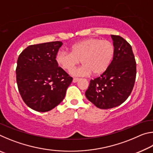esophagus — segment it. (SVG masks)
<instances>
[{"label":"esophagus","mask_w":153,"mask_h":153,"mask_svg":"<svg viewBox=\"0 0 153 153\" xmlns=\"http://www.w3.org/2000/svg\"><path fill=\"white\" fill-rule=\"evenodd\" d=\"M79 80V78H76V77H75V78L73 79V82H74V83H76V82H78Z\"/></svg>","instance_id":"34e87169"}]
</instances>
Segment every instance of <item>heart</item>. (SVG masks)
Wrapping results in <instances>:
<instances>
[{
	"instance_id": "obj_1",
	"label": "heart",
	"mask_w": 153,
	"mask_h": 153,
	"mask_svg": "<svg viewBox=\"0 0 153 153\" xmlns=\"http://www.w3.org/2000/svg\"><path fill=\"white\" fill-rule=\"evenodd\" d=\"M115 55V46L108 40L88 38L75 43L70 52L59 51L55 60L58 65L71 71L81 60L84 64L75 69L71 74L76 76H88L92 73L97 76L104 73L110 66Z\"/></svg>"
}]
</instances>
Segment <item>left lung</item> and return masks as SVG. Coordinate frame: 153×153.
<instances>
[{
    "mask_svg": "<svg viewBox=\"0 0 153 153\" xmlns=\"http://www.w3.org/2000/svg\"><path fill=\"white\" fill-rule=\"evenodd\" d=\"M115 55L108 68L100 77L90 80L86 91L89 101L101 109L122 104L130 95L136 75V63L130 45L120 36L111 35Z\"/></svg>",
    "mask_w": 153,
    "mask_h": 153,
    "instance_id": "1",
    "label": "left lung"
}]
</instances>
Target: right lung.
<instances>
[{
    "label": "right lung",
    "mask_w": 153,
    "mask_h": 153,
    "mask_svg": "<svg viewBox=\"0 0 153 153\" xmlns=\"http://www.w3.org/2000/svg\"><path fill=\"white\" fill-rule=\"evenodd\" d=\"M59 41L30 45L17 59V84L23 100L32 109L46 112L63 101L72 77L58 67Z\"/></svg>",
    "instance_id": "1"
}]
</instances>
